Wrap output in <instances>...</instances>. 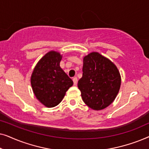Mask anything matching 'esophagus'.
I'll return each instance as SVG.
<instances>
[{"label": "esophagus", "mask_w": 149, "mask_h": 149, "mask_svg": "<svg viewBox=\"0 0 149 149\" xmlns=\"http://www.w3.org/2000/svg\"><path fill=\"white\" fill-rule=\"evenodd\" d=\"M72 81H73V83H74V85H76L77 84V81H78V79H77V77H74L72 78Z\"/></svg>", "instance_id": "1"}]
</instances>
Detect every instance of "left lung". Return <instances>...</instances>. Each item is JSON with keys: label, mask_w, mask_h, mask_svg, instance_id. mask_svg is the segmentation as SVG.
<instances>
[{"label": "left lung", "mask_w": 149, "mask_h": 149, "mask_svg": "<svg viewBox=\"0 0 149 149\" xmlns=\"http://www.w3.org/2000/svg\"><path fill=\"white\" fill-rule=\"evenodd\" d=\"M121 76L115 64L97 52L83 58V77L78 87L85 104L95 111L111 104L119 93Z\"/></svg>", "instance_id": "obj_1"}]
</instances>
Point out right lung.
Wrapping results in <instances>:
<instances>
[{
    "mask_svg": "<svg viewBox=\"0 0 149 149\" xmlns=\"http://www.w3.org/2000/svg\"><path fill=\"white\" fill-rule=\"evenodd\" d=\"M62 56L52 51L37 63L31 76L34 93L45 107H54L60 103L73 81L60 68Z\"/></svg>",
    "mask_w": 149,
    "mask_h": 149,
    "instance_id": "right-lung-1",
    "label": "right lung"
}]
</instances>
